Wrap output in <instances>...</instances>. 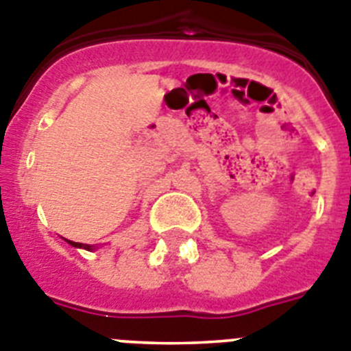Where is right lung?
Here are the masks:
<instances>
[{
	"label": "right lung",
	"instance_id": "add662e5",
	"mask_svg": "<svg viewBox=\"0 0 351 351\" xmlns=\"http://www.w3.org/2000/svg\"><path fill=\"white\" fill-rule=\"evenodd\" d=\"M69 243H71V245H73V247H80V248H86V250H90V247H88V245H83V243H76V241H69Z\"/></svg>",
	"mask_w": 351,
	"mask_h": 351
}]
</instances>
